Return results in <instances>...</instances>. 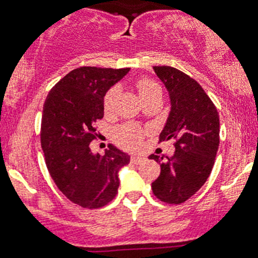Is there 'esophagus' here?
<instances>
[{
	"label": "esophagus",
	"instance_id": "1",
	"mask_svg": "<svg viewBox=\"0 0 258 258\" xmlns=\"http://www.w3.org/2000/svg\"><path fill=\"white\" fill-rule=\"evenodd\" d=\"M144 160H145V158H144V156H139V155L131 156V163L135 165L140 164V163H143Z\"/></svg>",
	"mask_w": 258,
	"mask_h": 258
}]
</instances>
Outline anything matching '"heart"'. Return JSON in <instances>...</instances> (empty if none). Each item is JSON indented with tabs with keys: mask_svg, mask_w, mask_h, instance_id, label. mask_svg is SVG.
Listing matches in <instances>:
<instances>
[{
	"mask_svg": "<svg viewBox=\"0 0 258 258\" xmlns=\"http://www.w3.org/2000/svg\"><path fill=\"white\" fill-rule=\"evenodd\" d=\"M136 89L143 102H145L146 99H149L150 96L155 95V94H162L160 86L155 81L150 80V79H140L136 83ZM117 95V86H113V88H110L105 93L104 99H103V107H104L105 112H110L113 109ZM145 134L146 130L143 126L137 123H130L128 122V123L119 124L118 127H115L114 131H113V137H114V141L118 145L132 150V149L139 148Z\"/></svg>",
	"mask_w": 258,
	"mask_h": 258,
	"instance_id": "obj_1",
	"label": "heart"
}]
</instances>
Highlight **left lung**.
<instances>
[{
    "instance_id": "1",
    "label": "left lung",
    "mask_w": 258,
    "mask_h": 258,
    "mask_svg": "<svg viewBox=\"0 0 258 258\" xmlns=\"http://www.w3.org/2000/svg\"><path fill=\"white\" fill-rule=\"evenodd\" d=\"M170 98V113L159 141L175 140L172 156L151 154L160 163V175L151 183L153 194L167 204H182L194 196L213 170L219 148V114L195 79L170 66H155Z\"/></svg>"
}]
</instances>
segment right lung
<instances>
[{"label": "right lung", "instance_id": "obj_1", "mask_svg": "<svg viewBox=\"0 0 258 258\" xmlns=\"http://www.w3.org/2000/svg\"><path fill=\"white\" fill-rule=\"evenodd\" d=\"M130 69L79 67L53 86L43 107L40 144L50 177L71 202L99 209L115 197L118 170L130 156L109 145L93 154L95 122L104 115L103 99Z\"/></svg>", "mask_w": 258, "mask_h": 258}]
</instances>
